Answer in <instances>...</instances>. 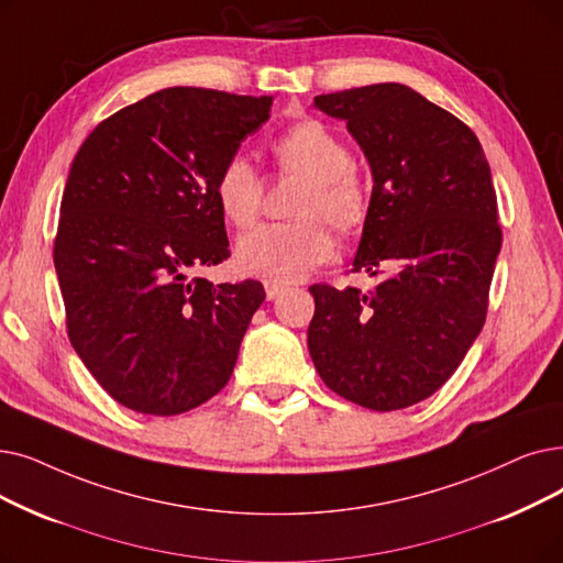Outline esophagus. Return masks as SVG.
<instances>
[{
	"instance_id": "obj_1",
	"label": "esophagus",
	"mask_w": 563,
	"mask_h": 563,
	"mask_svg": "<svg viewBox=\"0 0 563 563\" xmlns=\"http://www.w3.org/2000/svg\"><path fill=\"white\" fill-rule=\"evenodd\" d=\"M283 289H285V287H283L280 283H272V280L264 283V291H266V299H268V301H274L276 297H280Z\"/></svg>"
}]
</instances>
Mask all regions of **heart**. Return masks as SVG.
Returning a JSON list of instances; mask_svg holds the SVG:
<instances>
[{"label":"heart","mask_w":563,"mask_h":563,"mask_svg":"<svg viewBox=\"0 0 563 563\" xmlns=\"http://www.w3.org/2000/svg\"><path fill=\"white\" fill-rule=\"evenodd\" d=\"M280 169L306 177L291 213L299 221L260 225L236 246L241 272L272 283H295L329 260L333 230L358 228L371 209V184L352 163L350 144L317 119L283 131L272 146ZM264 186L249 158L232 156L216 177V200L234 228H251L262 211Z\"/></svg>","instance_id":"1"}]
</instances>
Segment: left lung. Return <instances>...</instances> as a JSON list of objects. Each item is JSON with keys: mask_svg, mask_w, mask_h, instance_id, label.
<instances>
[{"mask_svg": "<svg viewBox=\"0 0 563 563\" xmlns=\"http://www.w3.org/2000/svg\"><path fill=\"white\" fill-rule=\"evenodd\" d=\"M373 167L352 272L373 289L310 285L308 350L324 384L373 411L442 388L481 333L501 249L497 192L474 131L398 82L314 96Z\"/></svg>", "mask_w": 563, "mask_h": 563, "instance_id": "obj_1", "label": "left lung"}]
</instances>
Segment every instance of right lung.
Instances as JSON below:
<instances>
[{
  "mask_svg": "<svg viewBox=\"0 0 563 563\" xmlns=\"http://www.w3.org/2000/svg\"><path fill=\"white\" fill-rule=\"evenodd\" d=\"M268 108L272 96L161 89L73 158L53 251L66 331L119 405L175 417L230 382L264 287L195 274L230 257L216 177Z\"/></svg>",
  "mask_w": 563,
  "mask_h": 563,
  "instance_id": "right-lung-1",
  "label": "right lung"
}]
</instances>
